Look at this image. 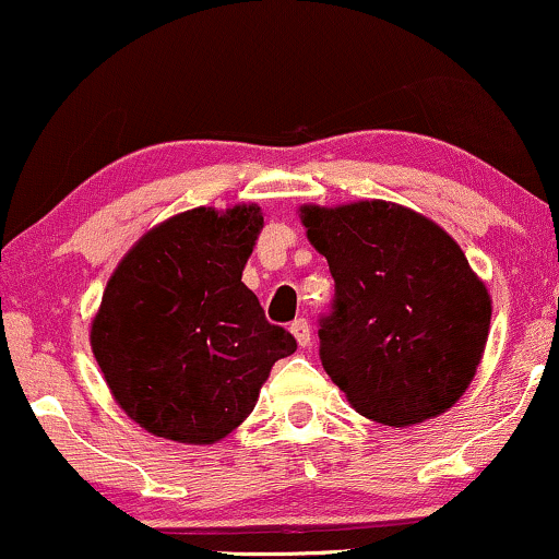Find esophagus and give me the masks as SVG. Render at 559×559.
<instances>
[{
    "mask_svg": "<svg viewBox=\"0 0 559 559\" xmlns=\"http://www.w3.org/2000/svg\"><path fill=\"white\" fill-rule=\"evenodd\" d=\"M290 332H293V337L298 340L300 347L311 345V326H308L306 319H295L290 324Z\"/></svg>",
    "mask_w": 559,
    "mask_h": 559,
    "instance_id": "1",
    "label": "esophagus"
}]
</instances>
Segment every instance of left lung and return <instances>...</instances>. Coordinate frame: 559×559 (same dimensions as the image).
I'll use <instances>...</instances> for the list:
<instances>
[{
	"instance_id": "1",
	"label": "left lung",
	"mask_w": 559,
	"mask_h": 559,
	"mask_svg": "<svg viewBox=\"0 0 559 559\" xmlns=\"http://www.w3.org/2000/svg\"><path fill=\"white\" fill-rule=\"evenodd\" d=\"M298 216L334 277L319 353L347 403L395 429L450 411L474 382L491 324V295L455 238L382 199L304 203Z\"/></svg>"
}]
</instances>
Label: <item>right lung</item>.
I'll return each instance as SVG.
<instances>
[{"label": "right lung", "mask_w": 559, "mask_h": 559, "mask_svg": "<svg viewBox=\"0 0 559 559\" xmlns=\"http://www.w3.org/2000/svg\"><path fill=\"white\" fill-rule=\"evenodd\" d=\"M264 227L255 203L159 222L122 255L91 321L111 397L148 435L214 444L251 416L295 337L269 324L242 269Z\"/></svg>", "instance_id": "obj_1"}]
</instances>
